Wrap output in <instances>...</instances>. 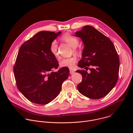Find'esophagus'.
I'll list each match as a JSON object with an SVG mask.
<instances>
[{"mask_svg": "<svg viewBox=\"0 0 133 133\" xmlns=\"http://www.w3.org/2000/svg\"><path fill=\"white\" fill-rule=\"evenodd\" d=\"M70 74H73L74 73H75V71L72 69H70Z\"/></svg>", "mask_w": 133, "mask_h": 133, "instance_id": "obj_1", "label": "esophagus"}]
</instances>
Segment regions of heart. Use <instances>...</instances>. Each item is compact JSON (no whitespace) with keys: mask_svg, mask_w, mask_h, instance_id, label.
I'll return each mask as SVG.
<instances>
[{"mask_svg":"<svg viewBox=\"0 0 133 133\" xmlns=\"http://www.w3.org/2000/svg\"><path fill=\"white\" fill-rule=\"evenodd\" d=\"M62 39L64 42L67 43L72 48H76L79 44V40L76 37L71 35L69 34H65L62 37ZM49 50L50 53L54 57H58V45L56 40H53L49 46ZM76 52V49H75ZM77 61V58L76 56H72L69 58H63L60 61L59 65L62 67H67L69 68H74L76 62Z\"/></svg>","mask_w":133,"mask_h":133,"instance_id":"obj_1","label":"heart"}]
</instances>
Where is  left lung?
Masks as SVG:
<instances>
[{"mask_svg": "<svg viewBox=\"0 0 133 133\" xmlns=\"http://www.w3.org/2000/svg\"><path fill=\"white\" fill-rule=\"evenodd\" d=\"M74 36L80 38L84 44L78 66L86 70L76 71L83 77L77 88L88 98L103 97L114 88L118 79L119 58L115 46L109 38L90 25L84 26ZM88 69L89 73L87 71Z\"/></svg>", "mask_w": 133, "mask_h": 133, "instance_id": "left-lung-1", "label": "left lung"}]
</instances>
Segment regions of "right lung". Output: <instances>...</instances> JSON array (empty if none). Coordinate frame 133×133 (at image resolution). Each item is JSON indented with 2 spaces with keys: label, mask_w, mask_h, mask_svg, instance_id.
Segmentation results:
<instances>
[{
  "label": "right lung",
  "mask_w": 133,
  "mask_h": 133,
  "mask_svg": "<svg viewBox=\"0 0 133 133\" xmlns=\"http://www.w3.org/2000/svg\"><path fill=\"white\" fill-rule=\"evenodd\" d=\"M62 32L40 31L19 48L14 66L16 86L24 96L34 103L47 104L59 94L70 71L58 66L56 57L50 53V45Z\"/></svg>",
  "instance_id": "1"
}]
</instances>
